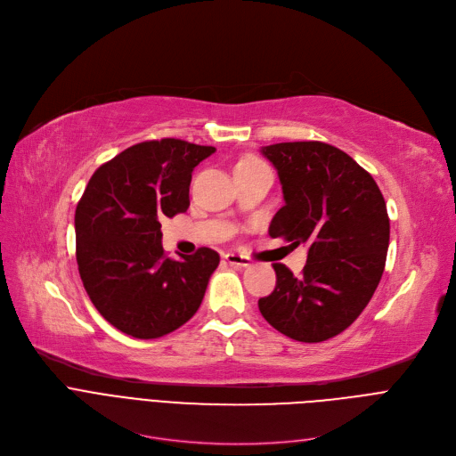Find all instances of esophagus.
Instances as JSON below:
<instances>
[{
  "label": "esophagus",
  "instance_id": "obj_1",
  "mask_svg": "<svg viewBox=\"0 0 456 456\" xmlns=\"http://www.w3.org/2000/svg\"><path fill=\"white\" fill-rule=\"evenodd\" d=\"M224 259H226L232 266H239V269H245V266H250V257L240 256V254L230 252V254L224 256Z\"/></svg>",
  "mask_w": 456,
  "mask_h": 456
}]
</instances>
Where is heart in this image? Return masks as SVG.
I'll use <instances>...</instances> for the list:
<instances>
[{
    "mask_svg": "<svg viewBox=\"0 0 456 456\" xmlns=\"http://www.w3.org/2000/svg\"><path fill=\"white\" fill-rule=\"evenodd\" d=\"M245 164H261V162H259V159H256V158H245V159H240L237 166H245Z\"/></svg>",
    "mask_w": 456,
    "mask_h": 456,
    "instance_id": "1",
    "label": "heart"
}]
</instances>
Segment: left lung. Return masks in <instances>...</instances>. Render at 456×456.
I'll use <instances>...</instances> for the list:
<instances>
[{"mask_svg":"<svg viewBox=\"0 0 456 456\" xmlns=\"http://www.w3.org/2000/svg\"><path fill=\"white\" fill-rule=\"evenodd\" d=\"M276 167L283 208L269 233L309 245L302 276L276 263V289L259 298L263 318L298 342H322L355 322L387 261L390 221L376 180L322 142L261 147Z\"/></svg>","mask_w":456,"mask_h":456,"instance_id":"left-lung-1","label":"left lung"}]
</instances>
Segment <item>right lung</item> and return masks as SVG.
Returning <instances> with one entry per match:
<instances>
[{
	"mask_svg": "<svg viewBox=\"0 0 456 456\" xmlns=\"http://www.w3.org/2000/svg\"><path fill=\"white\" fill-rule=\"evenodd\" d=\"M216 152L175 138L132 145L90 178L75 209L78 274L104 320L134 338L164 337L202 304L219 254L166 256L162 221L190 208L193 169Z\"/></svg>",
	"mask_w": 456,
	"mask_h": 456,
	"instance_id": "right-lung-1",
	"label": "right lung"
}]
</instances>
